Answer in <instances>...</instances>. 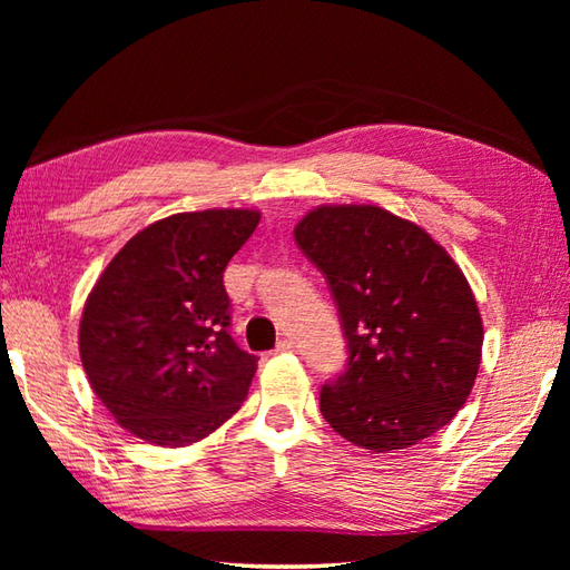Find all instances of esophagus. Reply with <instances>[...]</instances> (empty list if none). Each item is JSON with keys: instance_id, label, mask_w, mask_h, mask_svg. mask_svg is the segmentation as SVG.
I'll use <instances>...</instances> for the list:
<instances>
[{"instance_id": "esophagus-1", "label": "esophagus", "mask_w": 570, "mask_h": 570, "mask_svg": "<svg viewBox=\"0 0 570 570\" xmlns=\"http://www.w3.org/2000/svg\"><path fill=\"white\" fill-rule=\"evenodd\" d=\"M294 341L292 337H284V341H278L276 343V347H274V353H294Z\"/></svg>"}]
</instances>
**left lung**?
<instances>
[{"instance_id": "left-lung-1", "label": "left lung", "mask_w": 570, "mask_h": 570, "mask_svg": "<svg viewBox=\"0 0 570 570\" xmlns=\"http://www.w3.org/2000/svg\"><path fill=\"white\" fill-rule=\"evenodd\" d=\"M294 237L328 278L347 341L345 372L321 390L323 419L374 453L451 423L482 355L478 301L451 254L377 205H321Z\"/></svg>"}]
</instances>
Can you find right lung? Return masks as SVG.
<instances>
[{
  "label": "right lung",
  "instance_id": "1",
  "mask_svg": "<svg viewBox=\"0 0 570 570\" xmlns=\"http://www.w3.org/2000/svg\"><path fill=\"white\" fill-rule=\"evenodd\" d=\"M259 210L176 213L144 227L85 301L80 360L119 426L164 448L190 445L245 402L257 355L229 335L223 272Z\"/></svg>",
  "mask_w": 570,
  "mask_h": 570
}]
</instances>
